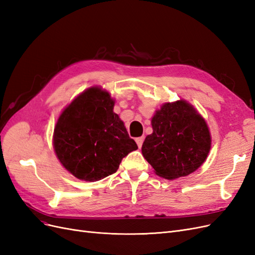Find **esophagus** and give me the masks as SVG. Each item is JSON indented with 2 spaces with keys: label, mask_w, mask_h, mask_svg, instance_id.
<instances>
[{
  "label": "esophagus",
  "mask_w": 255,
  "mask_h": 255,
  "mask_svg": "<svg viewBox=\"0 0 255 255\" xmlns=\"http://www.w3.org/2000/svg\"><path fill=\"white\" fill-rule=\"evenodd\" d=\"M143 140H144V138H143V137H138V138H136V143H137L138 148H139V149H140L141 146H142Z\"/></svg>",
  "instance_id": "34e87169"
}]
</instances>
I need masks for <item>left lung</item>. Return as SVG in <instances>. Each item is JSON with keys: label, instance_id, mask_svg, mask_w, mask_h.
<instances>
[{"label": "left lung", "instance_id": "8db88e82", "mask_svg": "<svg viewBox=\"0 0 255 255\" xmlns=\"http://www.w3.org/2000/svg\"><path fill=\"white\" fill-rule=\"evenodd\" d=\"M153 133L141 152L154 172L175 180L195 172L207 158L212 137L205 119L185 100L167 102L151 119Z\"/></svg>", "mask_w": 255, "mask_h": 255}]
</instances>
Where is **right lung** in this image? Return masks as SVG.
<instances>
[{"mask_svg":"<svg viewBox=\"0 0 255 255\" xmlns=\"http://www.w3.org/2000/svg\"><path fill=\"white\" fill-rule=\"evenodd\" d=\"M114 106L109 91L92 86L59 115L53 148L60 164L76 179L102 180L117 171L122 158L138 149Z\"/></svg>","mask_w":255,"mask_h":255,"instance_id":"add662e5","label":"right lung"}]
</instances>
